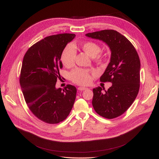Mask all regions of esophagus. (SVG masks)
Masks as SVG:
<instances>
[{"label":"esophagus","mask_w":159,"mask_h":159,"mask_svg":"<svg viewBox=\"0 0 159 159\" xmlns=\"http://www.w3.org/2000/svg\"><path fill=\"white\" fill-rule=\"evenodd\" d=\"M88 88H85V87H79V88H78V89L79 90V91H84V90H86V89H87Z\"/></svg>","instance_id":"obj_1"}]
</instances>
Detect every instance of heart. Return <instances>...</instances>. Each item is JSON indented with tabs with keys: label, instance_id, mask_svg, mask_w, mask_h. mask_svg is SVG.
Segmentation results:
<instances>
[{
	"label": "heart",
	"instance_id": "b5f03b06",
	"mask_svg": "<svg viewBox=\"0 0 159 159\" xmlns=\"http://www.w3.org/2000/svg\"><path fill=\"white\" fill-rule=\"evenodd\" d=\"M75 46V44H73L72 46H66L62 53L61 61L66 67H71L75 63L76 58V52L74 49ZM77 47L89 57H92L94 61L97 62H101L102 61L103 57L101 54H100V52H101V47L95 42H84L79 44ZM90 73L91 71L87 70L81 68L75 69L71 73V79L73 82L78 84H88L91 80Z\"/></svg>",
	"mask_w": 159,
	"mask_h": 159
}]
</instances>
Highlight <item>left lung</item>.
<instances>
[{
  "label": "left lung",
  "instance_id": "obj_1",
  "mask_svg": "<svg viewBox=\"0 0 159 159\" xmlns=\"http://www.w3.org/2000/svg\"><path fill=\"white\" fill-rule=\"evenodd\" d=\"M86 35L102 40L111 50L110 62L100 80L110 82L112 86L104 92L101 87L94 88L92 105L100 116L109 119L116 118L126 111L138 95L140 70L139 55L131 42L115 30H104Z\"/></svg>",
  "mask_w": 159,
  "mask_h": 159
}]
</instances>
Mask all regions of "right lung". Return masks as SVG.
<instances>
[{"mask_svg": "<svg viewBox=\"0 0 159 159\" xmlns=\"http://www.w3.org/2000/svg\"><path fill=\"white\" fill-rule=\"evenodd\" d=\"M75 37L62 33L45 37L31 46L23 58L19 81L24 100L33 114L47 124L64 120L76 98L75 86L55 87L61 78L62 53Z\"/></svg>", "mask_w": 159, "mask_h": 159, "instance_id": "add662e5", "label": "right lung"}]
</instances>
